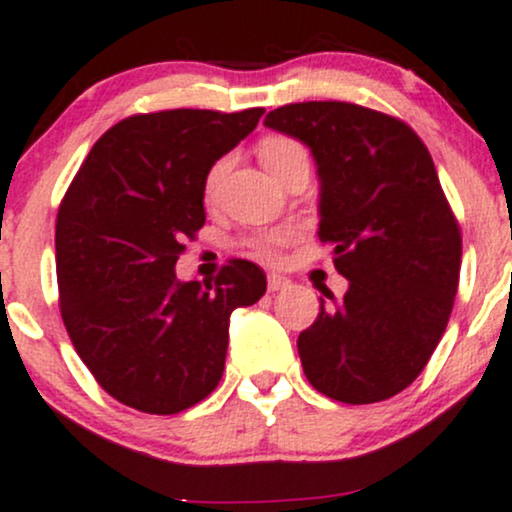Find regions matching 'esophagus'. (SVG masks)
I'll return each mask as SVG.
<instances>
[{
	"label": "esophagus",
	"instance_id": "esophagus-1",
	"mask_svg": "<svg viewBox=\"0 0 512 512\" xmlns=\"http://www.w3.org/2000/svg\"><path fill=\"white\" fill-rule=\"evenodd\" d=\"M286 286H291V282L286 277H282V274H269L267 277V289L272 291V294L274 291H284Z\"/></svg>",
	"mask_w": 512,
	"mask_h": 512
}]
</instances>
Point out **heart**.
I'll return each mask as SVG.
<instances>
[{
	"instance_id": "b5f03b06",
	"label": "heart",
	"mask_w": 512,
	"mask_h": 512,
	"mask_svg": "<svg viewBox=\"0 0 512 512\" xmlns=\"http://www.w3.org/2000/svg\"><path fill=\"white\" fill-rule=\"evenodd\" d=\"M257 153H260L262 165H265L272 174H279L286 165H291L294 160L308 157L299 140H294L289 136L262 138ZM223 167H226V162L218 160L216 165L209 170V174H206V187H204L206 196H213V192H216L218 182H221ZM291 238H294V230L291 228H269V230H260V233H255L252 238H247V247H250L255 255L267 257V260H274V257L279 255V250H282V247L289 243Z\"/></svg>"
}]
</instances>
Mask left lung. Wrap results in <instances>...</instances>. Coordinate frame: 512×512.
<instances>
[{"label":"left lung","mask_w":512,"mask_h":512,"mask_svg":"<svg viewBox=\"0 0 512 512\" xmlns=\"http://www.w3.org/2000/svg\"><path fill=\"white\" fill-rule=\"evenodd\" d=\"M265 126L311 148L318 238L350 282L299 335L306 379L333 401H386L425 369L457 294L462 233L435 162L411 126L347 101L279 106Z\"/></svg>","instance_id":"8db88e82"}]
</instances>
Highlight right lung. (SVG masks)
Instances as JSON below:
<instances>
[{"mask_svg":"<svg viewBox=\"0 0 512 512\" xmlns=\"http://www.w3.org/2000/svg\"><path fill=\"white\" fill-rule=\"evenodd\" d=\"M262 114L128 116L67 189L55 223L60 313L77 355L123 406L172 415L204 401L226 367L230 313L267 291L247 260H230L213 284L174 272L206 221V174Z\"/></svg>","mask_w":512,"mask_h":512,"instance_id":"add662e5","label":"right lung"}]
</instances>
